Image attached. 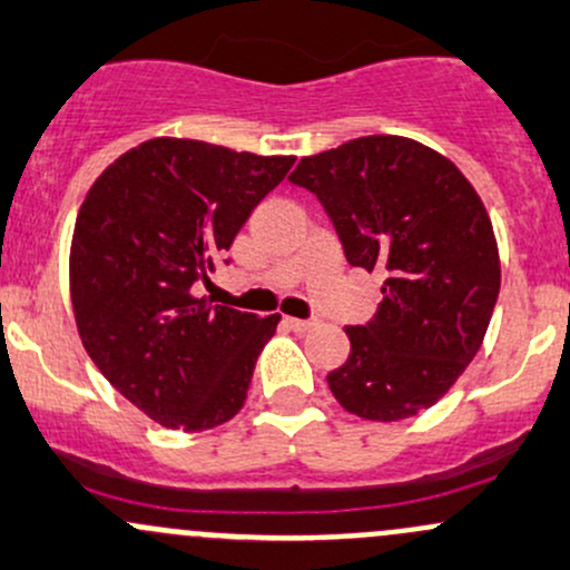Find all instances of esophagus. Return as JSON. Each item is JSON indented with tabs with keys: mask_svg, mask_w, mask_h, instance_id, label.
<instances>
[{
	"mask_svg": "<svg viewBox=\"0 0 570 570\" xmlns=\"http://www.w3.org/2000/svg\"><path fill=\"white\" fill-rule=\"evenodd\" d=\"M284 322H286V327H292V331H295V333H308L311 327L316 325L314 320H295V316H286Z\"/></svg>",
	"mask_w": 570,
	"mask_h": 570,
	"instance_id": "obj_1",
	"label": "esophagus"
}]
</instances>
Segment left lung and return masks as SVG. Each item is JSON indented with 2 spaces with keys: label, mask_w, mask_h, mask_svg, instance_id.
Listing matches in <instances>:
<instances>
[{
  "label": "left lung",
  "mask_w": 570,
  "mask_h": 570,
  "mask_svg": "<svg viewBox=\"0 0 570 570\" xmlns=\"http://www.w3.org/2000/svg\"><path fill=\"white\" fill-rule=\"evenodd\" d=\"M289 179L327 209L352 267L385 273L374 320L346 327L350 357L327 374L335 401L380 423L429 410L478 355L500 295L478 190L453 160L404 136L308 155Z\"/></svg>",
  "instance_id": "left-lung-1"
}]
</instances>
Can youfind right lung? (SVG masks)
<instances>
[{"mask_svg":"<svg viewBox=\"0 0 570 570\" xmlns=\"http://www.w3.org/2000/svg\"><path fill=\"white\" fill-rule=\"evenodd\" d=\"M295 155L141 141L87 190L70 243V303L100 374L149 421L207 431L237 415L281 314L194 295Z\"/></svg>","mask_w":570,"mask_h":570,"instance_id":"add662e5","label":"right lung"}]
</instances>
